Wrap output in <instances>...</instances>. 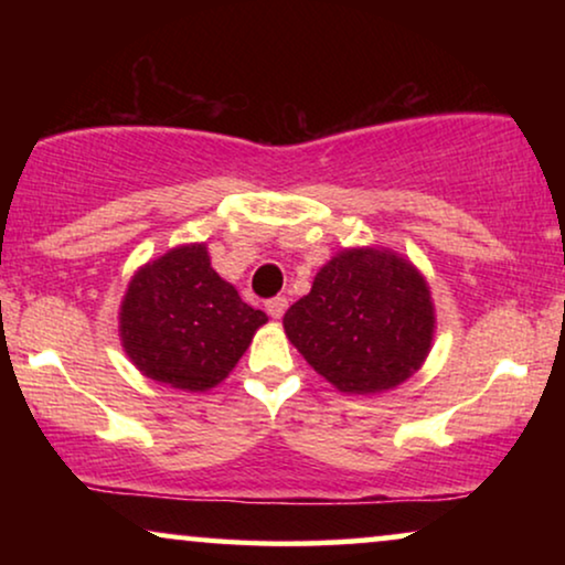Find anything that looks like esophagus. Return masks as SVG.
<instances>
[{"mask_svg":"<svg viewBox=\"0 0 565 565\" xmlns=\"http://www.w3.org/2000/svg\"><path fill=\"white\" fill-rule=\"evenodd\" d=\"M285 311H288V298L277 296V298L267 300V313L273 316V319H282Z\"/></svg>","mask_w":565,"mask_h":565,"instance_id":"obj_1","label":"esophagus"}]
</instances>
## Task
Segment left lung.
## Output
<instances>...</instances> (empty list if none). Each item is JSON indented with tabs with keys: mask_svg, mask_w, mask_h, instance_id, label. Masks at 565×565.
<instances>
[{
	"mask_svg": "<svg viewBox=\"0 0 565 565\" xmlns=\"http://www.w3.org/2000/svg\"><path fill=\"white\" fill-rule=\"evenodd\" d=\"M285 334L316 373L344 393L404 383L427 358L435 308L424 277L383 249H347L288 308Z\"/></svg>",
	"mask_w": 565,
	"mask_h": 565,
	"instance_id": "left-lung-1",
	"label": "left lung"
}]
</instances>
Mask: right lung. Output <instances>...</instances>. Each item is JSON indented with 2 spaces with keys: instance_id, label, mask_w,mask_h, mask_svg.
Segmentation results:
<instances>
[{
  "instance_id": "add662e5",
  "label": "right lung",
  "mask_w": 565,
  "mask_h": 565,
  "mask_svg": "<svg viewBox=\"0 0 565 565\" xmlns=\"http://www.w3.org/2000/svg\"><path fill=\"white\" fill-rule=\"evenodd\" d=\"M265 321L221 280L205 244L180 246L146 265L120 306V337L134 365L182 391L221 383Z\"/></svg>"
}]
</instances>
